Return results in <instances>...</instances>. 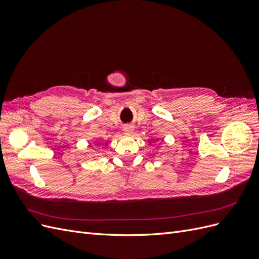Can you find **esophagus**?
Masks as SVG:
<instances>
[{"label": "esophagus", "mask_w": 259, "mask_h": 259, "mask_svg": "<svg viewBox=\"0 0 259 259\" xmlns=\"http://www.w3.org/2000/svg\"><path fill=\"white\" fill-rule=\"evenodd\" d=\"M123 131H124L125 134H132L133 131H134V127H133L132 125H130V124H126V125H124Z\"/></svg>", "instance_id": "esophagus-1"}]
</instances>
